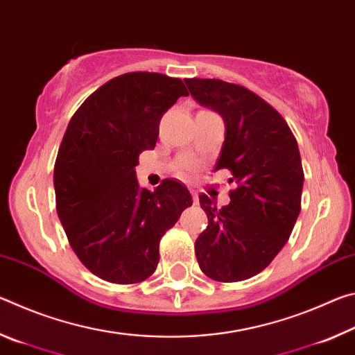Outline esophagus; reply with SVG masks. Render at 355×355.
Instances as JSON below:
<instances>
[{
	"instance_id": "esophagus-1",
	"label": "esophagus",
	"mask_w": 355,
	"mask_h": 355,
	"mask_svg": "<svg viewBox=\"0 0 355 355\" xmlns=\"http://www.w3.org/2000/svg\"><path fill=\"white\" fill-rule=\"evenodd\" d=\"M189 192H191V196H192V199H194V203H197V200H199V192H197V189L196 188H189Z\"/></svg>"
}]
</instances>
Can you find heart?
<instances>
[{
	"mask_svg": "<svg viewBox=\"0 0 355 355\" xmlns=\"http://www.w3.org/2000/svg\"><path fill=\"white\" fill-rule=\"evenodd\" d=\"M197 167H199V164H197L196 161H191V159H184L183 163L180 164V169H182V172H184V173L194 172V171H197Z\"/></svg>",
	"mask_w": 355,
	"mask_h": 355,
	"instance_id": "1",
	"label": "heart"
}]
</instances>
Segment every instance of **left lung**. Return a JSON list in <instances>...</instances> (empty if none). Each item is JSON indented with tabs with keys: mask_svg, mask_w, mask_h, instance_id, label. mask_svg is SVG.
<instances>
[{
	"mask_svg": "<svg viewBox=\"0 0 355 355\" xmlns=\"http://www.w3.org/2000/svg\"><path fill=\"white\" fill-rule=\"evenodd\" d=\"M192 97L219 112L225 141L214 171L228 169L230 203L218 208L200 194L208 227L196 257L209 279L241 282L261 272L290 238L300 213L304 171L285 119L249 89L222 80H184Z\"/></svg>",
	"mask_w": 355,
	"mask_h": 355,
	"instance_id": "8db88e82",
	"label": "left lung"
}]
</instances>
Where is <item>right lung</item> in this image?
Instances as JSON below:
<instances>
[{
  "label": "right lung",
  "instance_id": "add662e5",
  "mask_svg": "<svg viewBox=\"0 0 355 355\" xmlns=\"http://www.w3.org/2000/svg\"><path fill=\"white\" fill-rule=\"evenodd\" d=\"M188 95L180 78L131 71L89 95L70 119L55 163L56 211L76 257L100 279L150 277L161 238L192 205L177 180L152 192L135 171L139 153L155 148L163 114Z\"/></svg>",
  "mask_w": 355,
  "mask_h": 355
}]
</instances>
